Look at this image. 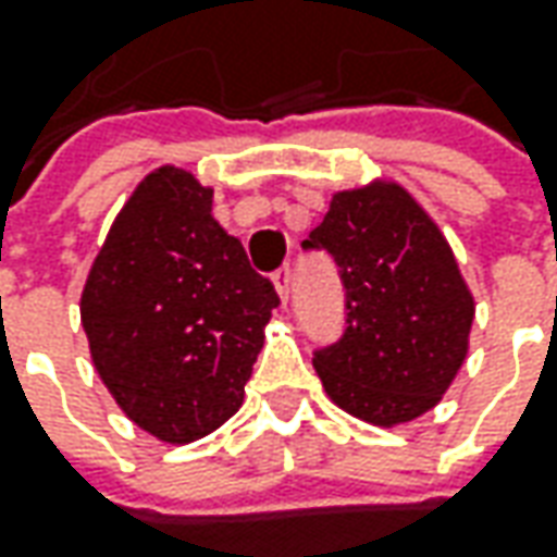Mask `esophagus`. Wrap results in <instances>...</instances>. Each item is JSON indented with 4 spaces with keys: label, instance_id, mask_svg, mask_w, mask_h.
<instances>
[{
    "label": "esophagus",
    "instance_id": "1",
    "mask_svg": "<svg viewBox=\"0 0 557 557\" xmlns=\"http://www.w3.org/2000/svg\"><path fill=\"white\" fill-rule=\"evenodd\" d=\"M274 286H277L280 298H289V286H293V268L289 264L274 271Z\"/></svg>",
    "mask_w": 557,
    "mask_h": 557
}]
</instances>
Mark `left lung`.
I'll return each mask as SVG.
<instances>
[{
  "label": "left lung",
  "instance_id": "obj_1",
  "mask_svg": "<svg viewBox=\"0 0 557 557\" xmlns=\"http://www.w3.org/2000/svg\"><path fill=\"white\" fill-rule=\"evenodd\" d=\"M336 261L345 330L314 348L342 410L373 425L410 422L444 397L469 351L474 298L453 249L397 184L342 190L301 243Z\"/></svg>",
  "mask_w": 557,
  "mask_h": 557
}]
</instances>
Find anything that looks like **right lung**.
I'll list each match as a JSON object with an SVG mask.
<instances>
[{"mask_svg":"<svg viewBox=\"0 0 557 557\" xmlns=\"http://www.w3.org/2000/svg\"><path fill=\"white\" fill-rule=\"evenodd\" d=\"M277 289L212 219L190 172H150L116 215L83 289L95 370L123 412L190 444L240 410Z\"/></svg>","mask_w":557,"mask_h":557,"instance_id":"add662e5","label":"right lung"}]
</instances>
